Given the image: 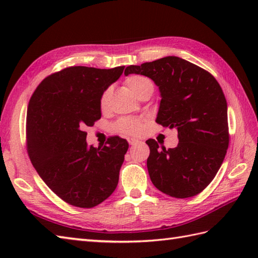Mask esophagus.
Returning <instances> with one entry per match:
<instances>
[{
    "instance_id": "34e87169",
    "label": "esophagus",
    "mask_w": 258,
    "mask_h": 258,
    "mask_svg": "<svg viewBox=\"0 0 258 258\" xmlns=\"http://www.w3.org/2000/svg\"><path fill=\"white\" fill-rule=\"evenodd\" d=\"M127 142H128V144H130V145H136V144L139 143V140L130 138V139H127Z\"/></svg>"
}]
</instances>
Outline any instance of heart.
<instances>
[{
	"instance_id": "b5f03b06",
	"label": "heart",
	"mask_w": 258,
	"mask_h": 258,
	"mask_svg": "<svg viewBox=\"0 0 258 258\" xmlns=\"http://www.w3.org/2000/svg\"><path fill=\"white\" fill-rule=\"evenodd\" d=\"M125 85L127 89L133 93L134 95L140 96L142 93L146 91L154 90L152 81L145 78L143 75H131L125 79ZM112 90L106 89L103 92L100 100V106L102 109H106L109 97H111ZM113 128L118 133L126 135H139L143 130V120L138 117H122L113 125Z\"/></svg>"
}]
</instances>
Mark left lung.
I'll return each mask as SVG.
<instances>
[{
    "instance_id": "1",
    "label": "left lung",
    "mask_w": 258,
    "mask_h": 258,
    "mask_svg": "<svg viewBox=\"0 0 258 258\" xmlns=\"http://www.w3.org/2000/svg\"><path fill=\"white\" fill-rule=\"evenodd\" d=\"M125 75L141 74L154 81L161 92L156 123L177 130L175 149H158L147 140V169L152 183L176 199L200 194L215 177L229 143L227 103L215 78L177 56L131 65Z\"/></svg>"
}]
</instances>
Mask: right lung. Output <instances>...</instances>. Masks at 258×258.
<instances>
[{
  "mask_svg": "<svg viewBox=\"0 0 258 258\" xmlns=\"http://www.w3.org/2000/svg\"><path fill=\"white\" fill-rule=\"evenodd\" d=\"M123 70L67 68L43 80L31 96L27 153L44 183L70 205L94 207L117 186L128 143L111 136L104 146H89L84 130L101 118L103 92Z\"/></svg>",
  "mask_w": 258,
  "mask_h": 258,
  "instance_id": "add662e5",
  "label": "right lung"
}]
</instances>
